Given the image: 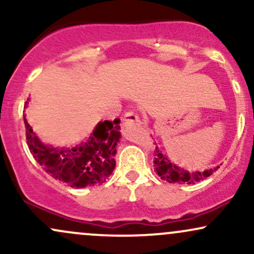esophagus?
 <instances>
[{
    "label": "esophagus",
    "mask_w": 254,
    "mask_h": 254,
    "mask_svg": "<svg viewBox=\"0 0 254 254\" xmlns=\"http://www.w3.org/2000/svg\"><path fill=\"white\" fill-rule=\"evenodd\" d=\"M123 122L124 123H141V121H139L138 116L136 115L133 111H127V112L124 113V117H123Z\"/></svg>",
    "instance_id": "34e87169"
}]
</instances>
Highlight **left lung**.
Masks as SVG:
<instances>
[{
  "instance_id": "1",
  "label": "left lung",
  "mask_w": 254,
  "mask_h": 254,
  "mask_svg": "<svg viewBox=\"0 0 254 254\" xmlns=\"http://www.w3.org/2000/svg\"><path fill=\"white\" fill-rule=\"evenodd\" d=\"M154 154H155V157H154V167H155L157 176L161 178L162 180H166V182L172 184H194L203 180L204 178L211 176L212 172L220 168V166H217V167L210 168V170H206L204 172H193V173H190L189 171L183 170V168L172 164L171 160L167 159L161 153V150H159L157 145L155 147V150H154Z\"/></svg>"
}]
</instances>
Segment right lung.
<instances>
[{
  "label": "right lung",
  "instance_id": "right-lung-1",
  "mask_svg": "<svg viewBox=\"0 0 254 254\" xmlns=\"http://www.w3.org/2000/svg\"><path fill=\"white\" fill-rule=\"evenodd\" d=\"M24 122L31 154L43 170L55 179L70 188L81 189L100 185L112 174L121 139L119 118L98 123L86 141L71 148L44 144L25 117Z\"/></svg>",
  "mask_w": 254,
  "mask_h": 254
}]
</instances>
